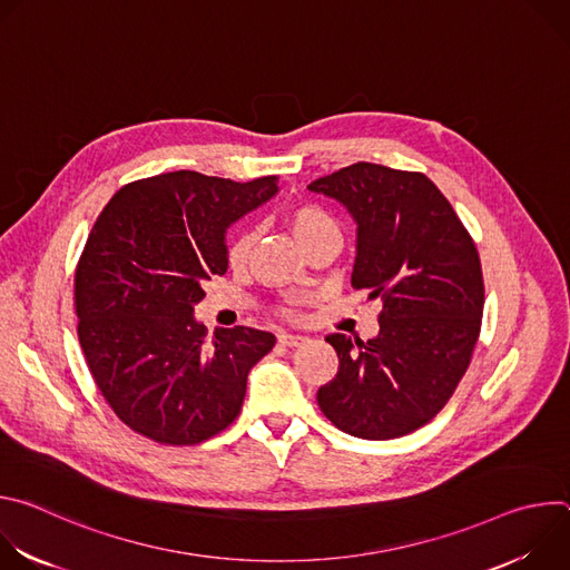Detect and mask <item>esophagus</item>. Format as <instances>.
Wrapping results in <instances>:
<instances>
[{
	"instance_id": "1",
	"label": "esophagus",
	"mask_w": 570,
	"mask_h": 570,
	"mask_svg": "<svg viewBox=\"0 0 570 570\" xmlns=\"http://www.w3.org/2000/svg\"><path fill=\"white\" fill-rule=\"evenodd\" d=\"M277 341H279V345H284V347H297V345L306 343V338H304V336H297V334H279Z\"/></svg>"
}]
</instances>
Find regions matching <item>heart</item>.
<instances>
[{"instance_id":"1","label":"heart","mask_w":570,"mask_h":570,"mask_svg":"<svg viewBox=\"0 0 570 570\" xmlns=\"http://www.w3.org/2000/svg\"><path fill=\"white\" fill-rule=\"evenodd\" d=\"M284 220L288 225V229L293 232V236L297 238L299 246L304 248L308 240H313L315 236L330 232V229H338V223L324 212L322 207L317 205H311V203H299V205H293L286 214H284ZM255 248V232L253 229H246L240 232L227 248V264L232 268H243L248 264L250 259V253ZM293 313V311H288Z\"/></svg>"}]
</instances>
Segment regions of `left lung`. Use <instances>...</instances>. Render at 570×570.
Instances as JSON below:
<instances>
[{"mask_svg": "<svg viewBox=\"0 0 570 570\" xmlns=\"http://www.w3.org/2000/svg\"><path fill=\"white\" fill-rule=\"evenodd\" d=\"M308 189L356 220L352 286L383 302L379 334L367 343L324 338L338 372L317 390L320 411L354 438L409 435L444 409L480 334L484 286L473 238L417 171L356 161Z\"/></svg>", "mask_w": 570, "mask_h": 570, "instance_id": "left-lung-1", "label": "left lung"}]
</instances>
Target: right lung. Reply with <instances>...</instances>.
Masks as SVG:
<instances>
[{
    "label": "right lung",
    "mask_w": 570,
    "mask_h": 570,
    "mask_svg": "<svg viewBox=\"0 0 570 570\" xmlns=\"http://www.w3.org/2000/svg\"><path fill=\"white\" fill-rule=\"evenodd\" d=\"M279 191L174 171L121 187L97 218L73 277L78 341L117 417L159 444L191 446L240 413L248 372L275 347L253 327L207 341L194 306L227 271L225 232Z\"/></svg>",
    "instance_id": "obj_1"
}]
</instances>
